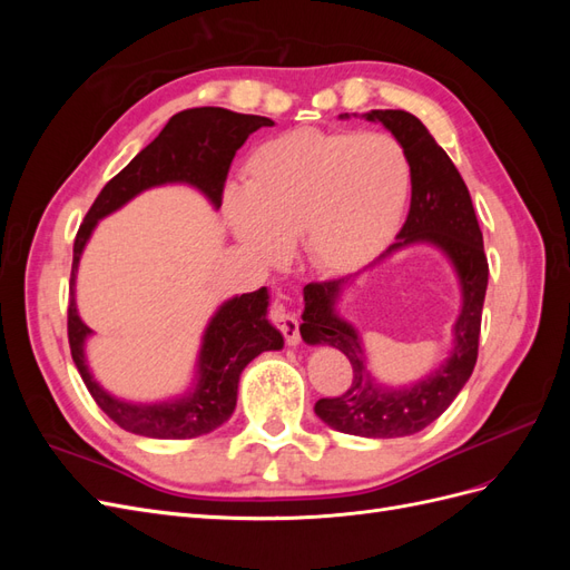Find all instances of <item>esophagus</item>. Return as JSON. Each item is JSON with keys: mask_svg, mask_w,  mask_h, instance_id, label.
I'll list each match as a JSON object with an SVG mask.
<instances>
[{"mask_svg": "<svg viewBox=\"0 0 570 570\" xmlns=\"http://www.w3.org/2000/svg\"><path fill=\"white\" fill-rule=\"evenodd\" d=\"M268 316H271V321L275 325H278V331L287 340V344H297L299 342V321H297L295 314L287 312L285 304L281 299H273Z\"/></svg>", "mask_w": 570, "mask_h": 570, "instance_id": "1", "label": "esophagus"}]
</instances>
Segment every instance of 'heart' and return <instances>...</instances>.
Returning <instances> with one entry per match:
<instances>
[{"instance_id":"1","label":"heart","mask_w":570,"mask_h":570,"mask_svg":"<svg viewBox=\"0 0 570 570\" xmlns=\"http://www.w3.org/2000/svg\"><path fill=\"white\" fill-rule=\"evenodd\" d=\"M411 168L404 147L383 132L299 128L258 147L245 189L223 209L235 237L262 258H278L302 233L308 258L344 271L368 258L400 223Z\"/></svg>"}]
</instances>
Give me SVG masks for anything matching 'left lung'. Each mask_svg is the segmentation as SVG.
I'll use <instances>...</instances> for the list:
<instances>
[{
	"label": "left lung",
	"instance_id": "8db88e82",
	"mask_svg": "<svg viewBox=\"0 0 570 570\" xmlns=\"http://www.w3.org/2000/svg\"><path fill=\"white\" fill-rule=\"evenodd\" d=\"M364 116L366 120H381L396 137L411 168L409 216L396 243L381 258L413 243H433L452 258L463 289L461 316L454 325V352L446 364L419 385L394 392L377 387L366 368L356 331L335 314V299L350 278L308 283L304 287V323L299 333L308 344H331L352 364L350 387L337 396L318 400L314 406L316 416L347 435L404 438L440 419L471 377L478 361L490 268L469 187L435 137L416 116L402 109H373Z\"/></svg>",
	"mask_w": 570,
	"mask_h": 570
}]
</instances>
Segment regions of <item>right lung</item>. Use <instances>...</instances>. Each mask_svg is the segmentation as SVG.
<instances>
[{"label":"right lung","mask_w":570,"mask_h":570,"mask_svg":"<svg viewBox=\"0 0 570 570\" xmlns=\"http://www.w3.org/2000/svg\"><path fill=\"white\" fill-rule=\"evenodd\" d=\"M264 126H273V120L220 107H199L176 114L157 140L149 142L105 185L80 223L73 243L71 297H68V344H71V356L82 383L90 390L97 406L128 433L157 440H187L212 433L235 411L239 373L262 352L281 350L283 335L268 323V292L266 287H258L223 304L206 327L199 354V381L193 394L164 404H128L114 400L92 381L85 366L82 344L90 335V327L80 321L73 297L82 247L99 218L120 209L128 199L154 185L189 183L199 187L214 206H220L235 151L247 142L254 130Z\"/></svg>","instance_id":"add662e5"}]
</instances>
